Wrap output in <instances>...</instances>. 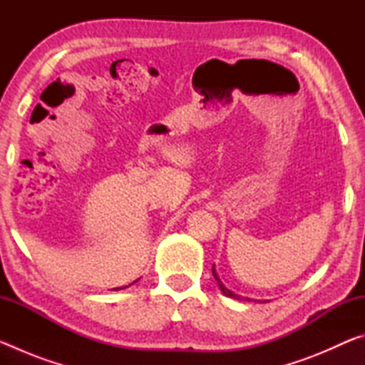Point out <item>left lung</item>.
I'll return each instance as SVG.
<instances>
[{
    "label": "left lung",
    "instance_id": "left-lung-1",
    "mask_svg": "<svg viewBox=\"0 0 365 365\" xmlns=\"http://www.w3.org/2000/svg\"><path fill=\"white\" fill-rule=\"evenodd\" d=\"M212 275H214V279H215V280H217V283H219V288L222 289V293H224L225 296H228V298H233V299H243V298H242V296H240V294H235L233 292H230V289H228V288H225V287H224V283H222V282H220V279H219V275H217V272H215V269H214V265H212ZM246 299H248V301H250V298H246Z\"/></svg>",
    "mask_w": 365,
    "mask_h": 365
}]
</instances>
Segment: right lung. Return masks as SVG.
Masks as SVG:
<instances>
[{
	"mask_svg": "<svg viewBox=\"0 0 365 365\" xmlns=\"http://www.w3.org/2000/svg\"><path fill=\"white\" fill-rule=\"evenodd\" d=\"M125 288H127V287H125ZM114 289H119V288H114Z\"/></svg>",
	"mask_w": 365,
	"mask_h": 365,
	"instance_id": "right-lung-1",
	"label": "right lung"
}]
</instances>
